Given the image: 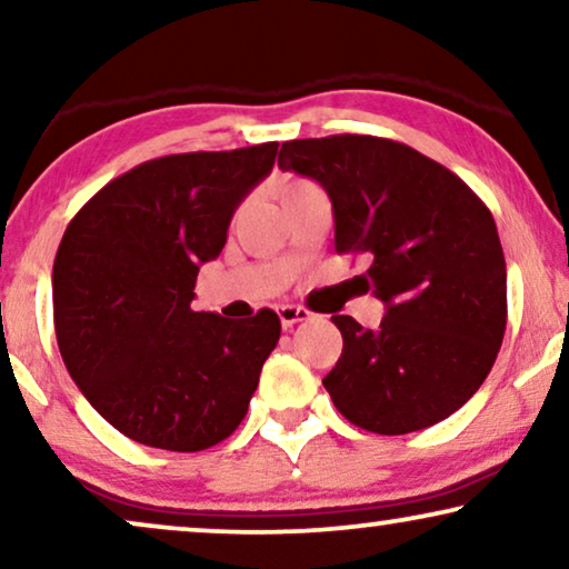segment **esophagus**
Returning <instances> with one entry per match:
<instances>
[{"mask_svg":"<svg viewBox=\"0 0 569 569\" xmlns=\"http://www.w3.org/2000/svg\"><path fill=\"white\" fill-rule=\"evenodd\" d=\"M277 316H279V321H282L284 329H292L295 323L308 321L310 310L308 308H300V306H279L277 308Z\"/></svg>","mask_w":569,"mask_h":569,"instance_id":"esophagus-1","label":"esophagus"}]
</instances>
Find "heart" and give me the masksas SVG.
<instances>
[{"label":"heart","instance_id":"1","mask_svg":"<svg viewBox=\"0 0 569 569\" xmlns=\"http://www.w3.org/2000/svg\"><path fill=\"white\" fill-rule=\"evenodd\" d=\"M302 186H308V181H302V178H292V181H284V183H279V199L287 197V193H292V191L302 189Z\"/></svg>","mask_w":569,"mask_h":569}]
</instances>
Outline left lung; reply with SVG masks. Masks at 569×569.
Listing matches in <instances>:
<instances>
[{
    "label": "left lung",
    "mask_w": 569,
    "mask_h": 569,
    "mask_svg": "<svg viewBox=\"0 0 569 569\" xmlns=\"http://www.w3.org/2000/svg\"><path fill=\"white\" fill-rule=\"evenodd\" d=\"M279 168L318 181L337 253L383 300L378 329L331 316L345 339L323 378L333 407L378 435H407L461 409L492 370L508 323V271L485 201L446 166L383 137L292 139Z\"/></svg>",
    "instance_id": "obj_1"
}]
</instances>
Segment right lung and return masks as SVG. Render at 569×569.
<instances>
[{"instance_id": "1", "label": "right lung", "mask_w": 569, "mask_h": 569, "mask_svg": "<svg viewBox=\"0 0 569 569\" xmlns=\"http://www.w3.org/2000/svg\"><path fill=\"white\" fill-rule=\"evenodd\" d=\"M277 142L147 160L106 183L53 259L61 360L106 422L150 448L197 453L236 432L282 323L193 310L201 263L274 168Z\"/></svg>"}]
</instances>
